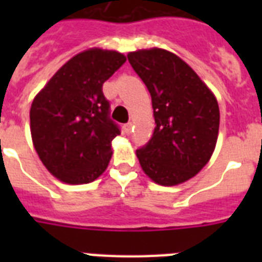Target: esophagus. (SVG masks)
<instances>
[{
	"instance_id": "34e87169",
	"label": "esophagus",
	"mask_w": 262,
	"mask_h": 262,
	"mask_svg": "<svg viewBox=\"0 0 262 262\" xmlns=\"http://www.w3.org/2000/svg\"><path fill=\"white\" fill-rule=\"evenodd\" d=\"M132 126H133V123H132V122H127L126 125L123 126V129H125V133H126V135H130Z\"/></svg>"
}]
</instances>
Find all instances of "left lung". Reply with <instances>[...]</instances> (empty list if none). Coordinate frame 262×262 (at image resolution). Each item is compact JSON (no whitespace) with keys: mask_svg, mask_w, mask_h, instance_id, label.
<instances>
[{"mask_svg":"<svg viewBox=\"0 0 262 262\" xmlns=\"http://www.w3.org/2000/svg\"><path fill=\"white\" fill-rule=\"evenodd\" d=\"M127 59L152 98L155 130L136 154L154 182L174 186L208 163L219 133L215 95L186 62L162 49L139 50Z\"/></svg>","mask_w":262,"mask_h":262,"instance_id":"1","label":"left lung"}]
</instances>
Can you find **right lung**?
I'll return each mask as SVG.
<instances>
[{"label": "right lung", "mask_w": 262, "mask_h": 262, "mask_svg": "<svg viewBox=\"0 0 262 262\" xmlns=\"http://www.w3.org/2000/svg\"><path fill=\"white\" fill-rule=\"evenodd\" d=\"M117 51L91 49L69 59L32 102L31 135L42 163L62 182L90 183L111 159L121 133L103 83L125 63Z\"/></svg>", "instance_id": "add662e5"}]
</instances>
